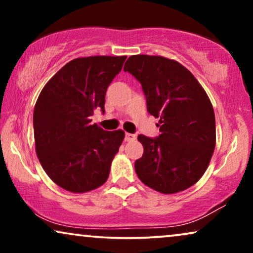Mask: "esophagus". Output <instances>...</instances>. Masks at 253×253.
Returning a JSON list of instances; mask_svg holds the SVG:
<instances>
[{
    "label": "esophagus",
    "instance_id": "1",
    "mask_svg": "<svg viewBox=\"0 0 253 253\" xmlns=\"http://www.w3.org/2000/svg\"><path fill=\"white\" fill-rule=\"evenodd\" d=\"M136 139V136L132 133H126V141H133Z\"/></svg>",
    "mask_w": 253,
    "mask_h": 253
}]
</instances>
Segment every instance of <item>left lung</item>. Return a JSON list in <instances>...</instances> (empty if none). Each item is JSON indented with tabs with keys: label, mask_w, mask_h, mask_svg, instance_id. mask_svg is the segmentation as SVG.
<instances>
[{
	"label": "left lung",
	"mask_w": 253,
	"mask_h": 253,
	"mask_svg": "<svg viewBox=\"0 0 253 253\" xmlns=\"http://www.w3.org/2000/svg\"><path fill=\"white\" fill-rule=\"evenodd\" d=\"M143 86L147 110L159 117L160 136H138L143 157L134 162L148 188L172 195L196 184L209 167L216 143L215 115L205 89L177 61L132 55L124 64Z\"/></svg>",
	"instance_id": "8db88e82"
}]
</instances>
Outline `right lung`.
I'll return each mask as SVG.
<instances>
[{"instance_id":"add662e5","label":"right lung","mask_w":253,"mask_h":253,"mask_svg":"<svg viewBox=\"0 0 253 253\" xmlns=\"http://www.w3.org/2000/svg\"><path fill=\"white\" fill-rule=\"evenodd\" d=\"M126 56L75 58L43 86L33 113L37 157L54 183L74 193L92 191L109 176L124 131L92 124L105 112L106 91Z\"/></svg>"}]
</instances>
